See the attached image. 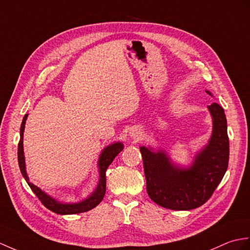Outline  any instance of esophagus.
<instances>
[{"label":"esophagus","mask_w":250,"mask_h":250,"mask_svg":"<svg viewBox=\"0 0 250 250\" xmlns=\"http://www.w3.org/2000/svg\"><path fill=\"white\" fill-rule=\"evenodd\" d=\"M130 136L134 139H138L142 136V130L138 129L137 126L132 127V129L130 130Z\"/></svg>","instance_id":"34e87169"}]
</instances>
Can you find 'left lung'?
Here are the masks:
<instances>
[{
    "label": "left lung",
    "mask_w": 250,
    "mask_h": 250,
    "mask_svg": "<svg viewBox=\"0 0 250 250\" xmlns=\"http://www.w3.org/2000/svg\"><path fill=\"white\" fill-rule=\"evenodd\" d=\"M208 109L212 117V134L189 166L176 164L163 149L139 147L147 193L156 205L177 211L198 208L208 200L227 171L229 138L225 111L215 102Z\"/></svg>",
    "instance_id": "obj_1"
}]
</instances>
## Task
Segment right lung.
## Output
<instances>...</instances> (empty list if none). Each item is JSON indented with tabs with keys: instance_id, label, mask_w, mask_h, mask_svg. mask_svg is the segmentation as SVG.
Here are the masks:
<instances>
[{
	"instance_id": "obj_1",
	"label": "right lung",
	"mask_w": 250,
	"mask_h": 250,
	"mask_svg": "<svg viewBox=\"0 0 250 250\" xmlns=\"http://www.w3.org/2000/svg\"><path fill=\"white\" fill-rule=\"evenodd\" d=\"M27 116L28 114H25L20 127V142L18 145V163H19L22 176L25 179L28 187L32 188L35 195L38 197L39 200L42 202L45 208H48L49 210H51L52 212H54L56 214H61V215H70V214L83 213L97 207L102 201L104 194H105V189H106L105 171L107 169V167L112 164L114 159L118 155V153L120 151H123V149L125 147L124 144L121 142H115L111 145H108V146H106L105 148H103L100 155H99V160H98L99 181L97 184V188L88 197H87V198L78 202H62L55 199L54 197L48 195L42 188L36 187V185L30 181V178L27 176L24 150H23V133H24Z\"/></svg>"
}]
</instances>
